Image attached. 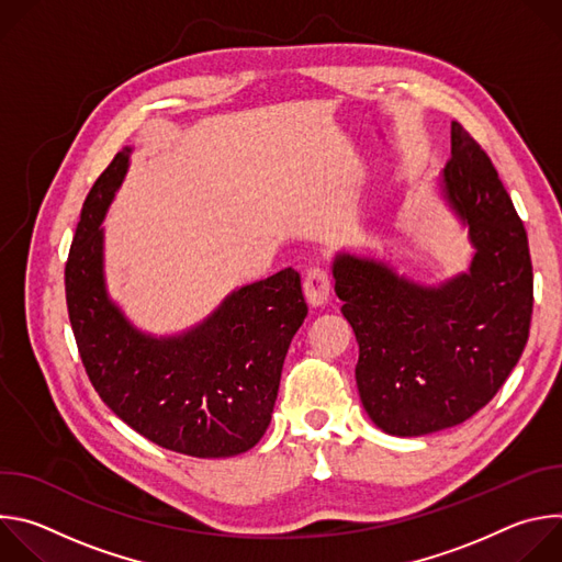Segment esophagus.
<instances>
[{
	"mask_svg": "<svg viewBox=\"0 0 562 562\" xmlns=\"http://www.w3.org/2000/svg\"><path fill=\"white\" fill-rule=\"evenodd\" d=\"M331 293V280L325 269L311 267L304 276V295L311 306H323L329 300Z\"/></svg>",
	"mask_w": 562,
	"mask_h": 562,
	"instance_id": "34e87169",
	"label": "esophagus"
}]
</instances>
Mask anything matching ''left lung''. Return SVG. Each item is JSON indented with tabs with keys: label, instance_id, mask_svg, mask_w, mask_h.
I'll list each match as a JSON object with an SVG mask.
<instances>
[{
	"label": "left lung",
	"instance_id": "left-lung-1",
	"mask_svg": "<svg viewBox=\"0 0 562 562\" xmlns=\"http://www.w3.org/2000/svg\"><path fill=\"white\" fill-rule=\"evenodd\" d=\"M440 189L469 226V271L425 286L380 260H334L336 295L360 347L362 407L391 436H425L471 418L498 393L529 338L527 231L492 159L458 122Z\"/></svg>",
	"mask_w": 562,
	"mask_h": 562
}]
</instances>
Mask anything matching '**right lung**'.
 I'll use <instances>...</instances> for the list:
<instances>
[{"instance_id": "obj_1", "label": "right lung", "mask_w": 562, "mask_h": 562, "mask_svg": "<svg viewBox=\"0 0 562 562\" xmlns=\"http://www.w3.org/2000/svg\"><path fill=\"white\" fill-rule=\"evenodd\" d=\"M126 146L85 200L64 280L79 358L106 403L150 442L195 456L249 451L276 407L282 364L306 317L300 273L247 284L180 336L135 329L109 297L102 220L128 171Z\"/></svg>"}]
</instances>
